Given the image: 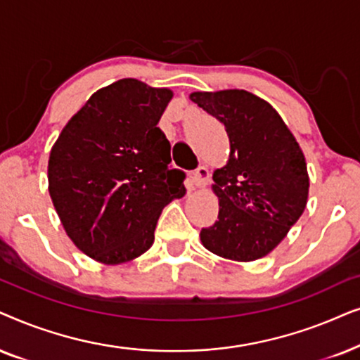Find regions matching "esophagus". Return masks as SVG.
<instances>
[{"label": "esophagus", "instance_id": "34e87169", "mask_svg": "<svg viewBox=\"0 0 360 360\" xmlns=\"http://www.w3.org/2000/svg\"><path fill=\"white\" fill-rule=\"evenodd\" d=\"M209 177H210V172L207 167L199 166L193 174V183L198 186V188H204V186L209 183Z\"/></svg>", "mask_w": 360, "mask_h": 360}]
</instances>
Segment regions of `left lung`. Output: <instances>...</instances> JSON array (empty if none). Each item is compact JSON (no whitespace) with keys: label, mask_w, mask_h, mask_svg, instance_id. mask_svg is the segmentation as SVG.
<instances>
[{"label":"left lung","mask_w":360,"mask_h":360,"mask_svg":"<svg viewBox=\"0 0 360 360\" xmlns=\"http://www.w3.org/2000/svg\"><path fill=\"white\" fill-rule=\"evenodd\" d=\"M189 98L224 123L230 141L229 160L210 186L219 220L200 230V242L225 260L266 257L306 209L304 153L280 113L247 90L193 92Z\"/></svg>","instance_id":"obj_1"}]
</instances>
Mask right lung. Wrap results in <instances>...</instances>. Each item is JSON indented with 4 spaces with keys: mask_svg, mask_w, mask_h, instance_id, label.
Returning <instances> with one entry per match:
<instances>
[{
    "mask_svg": "<svg viewBox=\"0 0 360 360\" xmlns=\"http://www.w3.org/2000/svg\"><path fill=\"white\" fill-rule=\"evenodd\" d=\"M172 95L117 80L85 102L51 148L52 204L74 245L95 262L120 265L150 250L165 205L186 194L158 127Z\"/></svg>",
    "mask_w": 360,
    "mask_h": 360,
    "instance_id": "obj_1",
    "label": "right lung"
}]
</instances>
